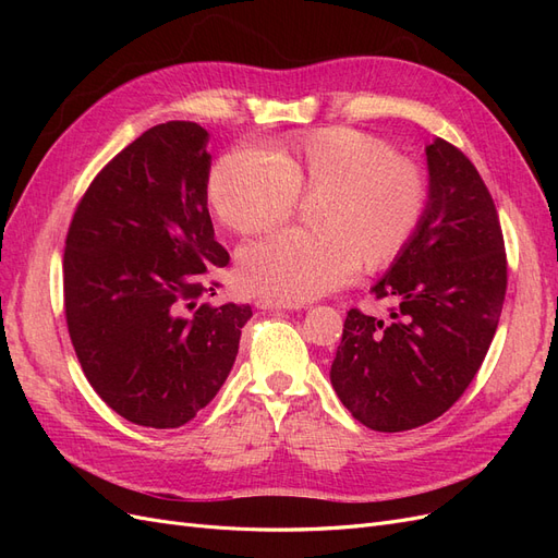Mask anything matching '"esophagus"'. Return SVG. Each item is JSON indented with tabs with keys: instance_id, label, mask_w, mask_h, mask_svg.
I'll return each instance as SVG.
<instances>
[{
	"instance_id": "obj_1",
	"label": "esophagus",
	"mask_w": 558,
	"mask_h": 558,
	"mask_svg": "<svg viewBox=\"0 0 558 558\" xmlns=\"http://www.w3.org/2000/svg\"><path fill=\"white\" fill-rule=\"evenodd\" d=\"M258 310H277V312H286V310H300V305H291V302H277V300H267V298H260L256 302Z\"/></svg>"
}]
</instances>
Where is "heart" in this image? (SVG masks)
<instances>
[{
	"label": "heart",
	"mask_w": 558,
	"mask_h": 558,
	"mask_svg": "<svg viewBox=\"0 0 558 558\" xmlns=\"http://www.w3.org/2000/svg\"><path fill=\"white\" fill-rule=\"evenodd\" d=\"M207 193L218 221L242 234L281 226L295 197H314V232L272 234L246 244L238 258L246 291L291 305L340 289L359 263H391L426 209L416 165L351 128L316 130L269 156L234 148L216 162Z\"/></svg>",
	"instance_id": "obj_1"
}]
</instances>
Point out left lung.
I'll return each instance as SVG.
<instances>
[{
    "instance_id": "left-lung-1",
    "label": "left lung",
    "mask_w": 558,
    "mask_h": 558,
    "mask_svg": "<svg viewBox=\"0 0 558 558\" xmlns=\"http://www.w3.org/2000/svg\"><path fill=\"white\" fill-rule=\"evenodd\" d=\"M424 216L369 289L391 318L351 310L330 365L337 398L363 426L400 433L463 396L498 328L508 263L492 195L459 148L426 146Z\"/></svg>"
}]
</instances>
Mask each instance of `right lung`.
<instances>
[{
	"mask_svg": "<svg viewBox=\"0 0 558 558\" xmlns=\"http://www.w3.org/2000/svg\"><path fill=\"white\" fill-rule=\"evenodd\" d=\"M209 132L146 130L78 202L64 246V314L78 363L109 408L179 428L207 408L238 359L248 305L197 302L226 267L207 209Z\"/></svg>",
	"mask_w": 558,
	"mask_h": 558,
	"instance_id": "1",
	"label": "right lung"
}]
</instances>
